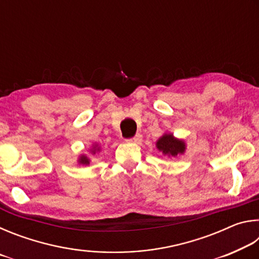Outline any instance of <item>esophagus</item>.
I'll use <instances>...</instances> for the list:
<instances>
[{"label":"esophagus","mask_w":259,"mask_h":259,"mask_svg":"<svg viewBox=\"0 0 259 259\" xmlns=\"http://www.w3.org/2000/svg\"><path fill=\"white\" fill-rule=\"evenodd\" d=\"M126 142H130V143H135V144H142L143 143V136L140 134H137L135 136V137L130 138V139H126Z\"/></svg>","instance_id":"esophagus-1"}]
</instances>
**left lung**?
Here are the masks:
<instances>
[{"label": "left lung", "mask_w": 259, "mask_h": 259, "mask_svg": "<svg viewBox=\"0 0 259 259\" xmlns=\"http://www.w3.org/2000/svg\"><path fill=\"white\" fill-rule=\"evenodd\" d=\"M156 147L164 155L172 157L184 154V152L186 150L185 142L182 139L175 138L172 134H164L162 137H160L156 142Z\"/></svg>", "instance_id": "left-lung-1"}]
</instances>
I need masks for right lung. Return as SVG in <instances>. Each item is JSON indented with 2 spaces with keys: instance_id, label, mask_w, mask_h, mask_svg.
Wrapping results in <instances>:
<instances>
[{
  "instance_id": "right-lung-1",
  "label": "right lung",
  "mask_w": 259,
  "mask_h": 259,
  "mask_svg": "<svg viewBox=\"0 0 259 259\" xmlns=\"http://www.w3.org/2000/svg\"><path fill=\"white\" fill-rule=\"evenodd\" d=\"M99 151H100V148L98 147V145H94L93 150H91L90 152L93 153V154H96V152H99ZM78 163L87 165V164L90 163V159L87 155H81L80 157H78Z\"/></svg>"
}]
</instances>
